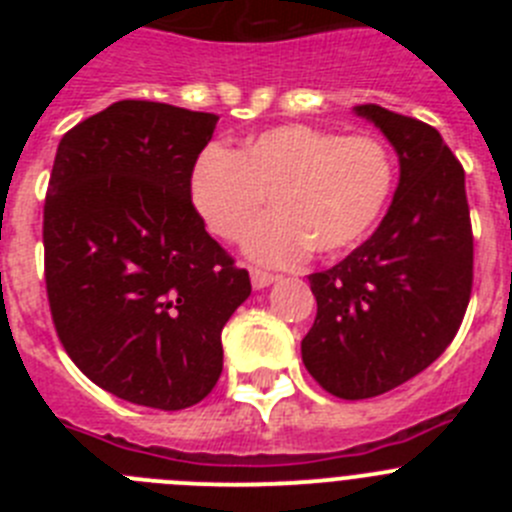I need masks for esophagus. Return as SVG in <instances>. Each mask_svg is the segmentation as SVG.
<instances>
[{
    "instance_id": "obj_1",
    "label": "esophagus",
    "mask_w": 512,
    "mask_h": 512,
    "mask_svg": "<svg viewBox=\"0 0 512 512\" xmlns=\"http://www.w3.org/2000/svg\"><path fill=\"white\" fill-rule=\"evenodd\" d=\"M274 274H269V271H261V269H251V284L253 289H264L269 287L271 282H274Z\"/></svg>"
}]
</instances>
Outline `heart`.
<instances>
[{"label": "heart", "mask_w": 512, "mask_h": 512, "mask_svg": "<svg viewBox=\"0 0 512 512\" xmlns=\"http://www.w3.org/2000/svg\"><path fill=\"white\" fill-rule=\"evenodd\" d=\"M395 182L390 148L377 135H338L287 122L246 138L238 151L207 146L194 161L189 197L205 228L235 241L261 264H292L310 248L336 256L359 243L382 215Z\"/></svg>", "instance_id": "b5f03b06"}]
</instances>
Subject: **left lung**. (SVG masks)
Segmentation results:
<instances>
[{
    "instance_id": "obj_1",
    "label": "left lung",
    "mask_w": 512,
    "mask_h": 512,
    "mask_svg": "<svg viewBox=\"0 0 512 512\" xmlns=\"http://www.w3.org/2000/svg\"><path fill=\"white\" fill-rule=\"evenodd\" d=\"M400 156V184L369 241L310 274L318 315L302 338L312 379L341 400L395 390L433 364L459 330L474 279L464 169L441 133L359 104Z\"/></svg>"
}]
</instances>
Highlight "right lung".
<instances>
[{"mask_svg": "<svg viewBox=\"0 0 512 512\" xmlns=\"http://www.w3.org/2000/svg\"><path fill=\"white\" fill-rule=\"evenodd\" d=\"M220 117L122 99L63 135L43 207L45 292L66 354L97 387L158 410L205 400L246 269L189 197Z\"/></svg>", "mask_w": 512, "mask_h": 512, "instance_id": "right-lung-1", "label": "right lung"}]
</instances>
